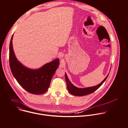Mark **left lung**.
Listing matches in <instances>:
<instances>
[{"instance_id":"obj_1","label":"left lung","mask_w":128,"mask_h":128,"mask_svg":"<svg viewBox=\"0 0 128 128\" xmlns=\"http://www.w3.org/2000/svg\"><path fill=\"white\" fill-rule=\"evenodd\" d=\"M109 74L107 75V76L104 78V80L99 84L92 86V87H88V88H78L74 86L73 85L71 82L69 81L68 78H67V76L66 74H65V80L66 82L67 87V89L69 91V92L72 95L77 96H82L84 95H86L90 94L94 92L96 90H97L105 81L106 78H107Z\"/></svg>"}]
</instances>
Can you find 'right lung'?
Masks as SVG:
<instances>
[{"label": "right lung", "mask_w": 128, "mask_h": 128, "mask_svg": "<svg viewBox=\"0 0 128 128\" xmlns=\"http://www.w3.org/2000/svg\"><path fill=\"white\" fill-rule=\"evenodd\" d=\"M12 38L10 44L9 61L14 76L27 92L36 95L44 93L48 88L52 76L58 68L59 60H54L38 69H29L16 58L12 48Z\"/></svg>", "instance_id": "add662e5"}]
</instances>
